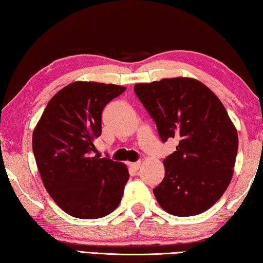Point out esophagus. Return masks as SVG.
Masks as SVG:
<instances>
[{
	"mask_svg": "<svg viewBox=\"0 0 263 263\" xmlns=\"http://www.w3.org/2000/svg\"><path fill=\"white\" fill-rule=\"evenodd\" d=\"M128 166H130L133 171H138V169L140 168V166H141V162L140 161H138V162H130L128 163Z\"/></svg>",
	"mask_w": 263,
	"mask_h": 263,
	"instance_id": "esophagus-1",
	"label": "esophagus"
}]
</instances>
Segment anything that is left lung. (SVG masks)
I'll list each match as a JSON object with an SVG mask.
<instances>
[{
  "label": "left lung",
  "instance_id": "left-lung-1",
  "mask_svg": "<svg viewBox=\"0 0 263 263\" xmlns=\"http://www.w3.org/2000/svg\"><path fill=\"white\" fill-rule=\"evenodd\" d=\"M160 138H177L176 151L163 160L164 177L153 189L164 211L199 215L230 184L238 152V132L220 100L193 78H169L135 84Z\"/></svg>",
  "mask_w": 263,
  "mask_h": 263
}]
</instances>
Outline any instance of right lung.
Returning a JSON list of instances; mask_svg holds the SVG:
<instances>
[{"label":"right lung","instance_id":"obj_1","mask_svg":"<svg viewBox=\"0 0 263 263\" xmlns=\"http://www.w3.org/2000/svg\"><path fill=\"white\" fill-rule=\"evenodd\" d=\"M125 87L75 81L48 102L32 135L43 184L61 210L96 219L119 205L128 180L125 164L94 155L102 111Z\"/></svg>","mask_w":263,"mask_h":263}]
</instances>
